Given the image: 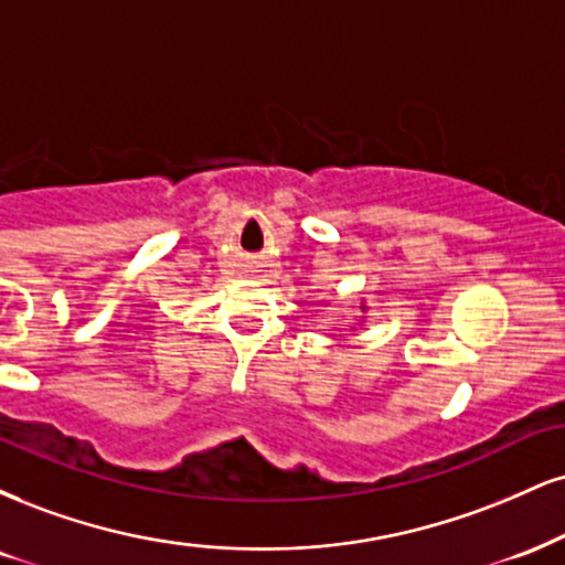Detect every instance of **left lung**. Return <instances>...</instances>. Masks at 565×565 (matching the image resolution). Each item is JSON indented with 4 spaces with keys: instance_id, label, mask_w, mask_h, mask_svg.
Returning <instances> with one entry per match:
<instances>
[{
    "instance_id": "1",
    "label": "left lung",
    "mask_w": 565,
    "mask_h": 565,
    "mask_svg": "<svg viewBox=\"0 0 565 565\" xmlns=\"http://www.w3.org/2000/svg\"><path fill=\"white\" fill-rule=\"evenodd\" d=\"M360 310H363V312H365V305H360Z\"/></svg>"
}]
</instances>
